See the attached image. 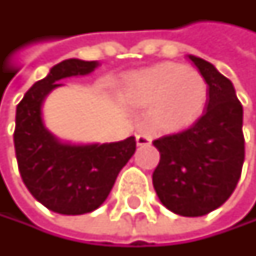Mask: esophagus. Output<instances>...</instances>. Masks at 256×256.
Listing matches in <instances>:
<instances>
[{"instance_id":"esophagus-1","label":"esophagus","mask_w":256,"mask_h":256,"mask_svg":"<svg viewBox=\"0 0 256 256\" xmlns=\"http://www.w3.org/2000/svg\"><path fill=\"white\" fill-rule=\"evenodd\" d=\"M136 142L138 146H144V144H150L152 143V137L148 134H138L136 136Z\"/></svg>"}]
</instances>
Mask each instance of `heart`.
<instances>
[{
    "instance_id": "b5f03b06",
    "label": "heart",
    "mask_w": 256,
    "mask_h": 256,
    "mask_svg": "<svg viewBox=\"0 0 256 256\" xmlns=\"http://www.w3.org/2000/svg\"><path fill=\"white\" fill-rule=\"evenodd\" d=\"M124 94L136 107H150L149 119L156 130L181 131L200 118L208 86L193 69L162 63L130 75Z\"/></svg>"
}]
</instances>
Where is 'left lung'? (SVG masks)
Here are the masks:
<instances>
[{"label": "left lung", "mask_w": 256, "mask_h": 256, "mask_svg": "<svg viewBox=\"0 0 256 256\" xmlns=\"http://www.w3.org/2000/svg\"><path fill=\"white\" fill-rule=\"evenodd\" d=\"M188 57L208 84L206 110L188 130L152 142L160 152L152 184L166 208L199 217L225 204L242 176L243 107L226 76L211 63Z\"/></svg>", "instance_id": "8db88e82"}]
</instances>
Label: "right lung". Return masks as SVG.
<instances>
[{"label":"right lung","instance_id":"add662e5","mask_svg":"<svg viewBox=\"0 0 256 256\" xmlns=\"http://www.w3.org/2000/svg\"><path fill=\"white\" fill-rule=\"evenodd\" d=\"M98 66V62L64 60L31 86L16 107L13 142L20 178L42 205L58 214L76 216L101 206L136 150L134 137L104 144H66L42 124V102L62 86L58 81L87 75Z\"/></svg>","mask_w":256,"mask_h":256}]
</instances>
